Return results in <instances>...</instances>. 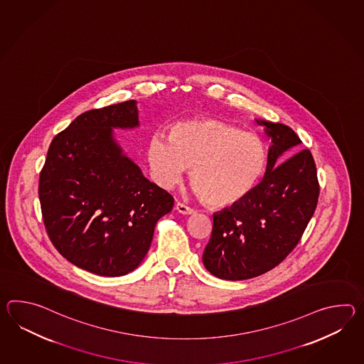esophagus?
<instances>
[{
  "label": "esophagus",
  "instance_id": "1",
  "mask_svg": "<svg viewBox=\"0 0 364 364\" xmlns=\"http://www.w3.org/2000/svg\"><path fill=\"white\" fill-rule=\"evenodd\" d=\"M175 209L180 213V214H184V215H191V214H194L196 211L192 208H189V206H186L184 203H181V202H178L176 205H175Z\"/></svg>",
  "mask_w": 364,
  "mask_h": 364
}]
</instances>
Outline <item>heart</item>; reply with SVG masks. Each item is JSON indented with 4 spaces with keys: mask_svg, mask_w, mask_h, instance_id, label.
Wrapping results in <instances>:
<instances>
[{
    "mask_svg": "<svg viewBox=\"0 0 364 364\" xmlns=\"http://www.w3.org/2000/svg\"><path fill=\"white\" fill-rule=\"evenodd\" d=\"M147 163L154 181L172 188L186 168L202 201L215 208L232 206L257 184L265 154L259 138L226 122L203 119L180 122L170 138L156 133L147 142Z\"/></svg>",
    "mask_w": 364,
    "mask_h": 364,
    "instance_id": "heart-1",
    "label": "heart"
}]
</instances>
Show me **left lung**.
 Returning a JSON list of instances; mask_svg holds the SVG:
<instances>
[{
  "mask_svg": "<svg viewBox=\"0 0 364 364\" xmlns=\"http://www.w3.org/2000/svg\"><path fill=\"white\" fill-rule=\"evenodd\" d=\"M256 122L272 139L264 178L244 200L214 213L202 256L211 274L227 281L259 277L281 264L299 242L320 193L312 154L296 153L301 144L296 133L278 122ZM289 149L296 154L279 163Z\"/></svg>",
  "mask_w": 364,
  "mask_h": 364,
  "instance_id": "8db88e82",
  "label": "left lung"
}]
</instances>
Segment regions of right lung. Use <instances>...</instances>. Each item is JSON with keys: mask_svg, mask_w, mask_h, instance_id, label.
Segmentation results:
<instances>
[{"mask_svg": "<svg viewBox=\"0 0 364 364\" xmlns=\"http://www.w3.org/2000/svg\"><path fill=\"white\" fill-rule=\"evenodd\" d=\"M139 127L137 102L82 113L49 146L39 200L49 239L75 267L120 277L144 261L173 197L144 176L113 136Z\"/></svg>", "mask_w": 364, "mask_h": 364, "instance_id": "obj_1", "label": "right lung"}]
</instances>
